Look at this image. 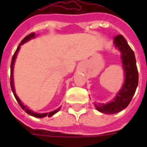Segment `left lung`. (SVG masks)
Listing matches in <instances>:
<instances>
[{
	"instance_id": "8db88e82",
	"label": "left lung",
	"mask_w": 147,
	"mask_h": 147,
	"mask_svg": "<svg viewBox=\"0 0 147 147\" xmlns=\"http://www.w3.org/2000/svg\"><path fill=\"white\" fill-rule=\"evenodd\" d=\"M113 41L116 47L121 53V60L125 71V80L120 91L113 101L107 104L94 103L99 112L106 114L117 113L126 108L131 101L139 83V72L134 52L123 35L119 34L115 36Z\"/></svg>"
}]
</instances>
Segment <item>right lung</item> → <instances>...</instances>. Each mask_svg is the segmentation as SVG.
I'll return each mask as SVG.
<instances>
[{
  "instance_id": "add662e5",
  "label": "right lung",
  "mask_w": 147,
  "mask_h": 147,
  "mask_svg": "<svg viewBox=\"0 0 147 147\" xmlns=\"http://www.w3.org/2000/svg\"><path fill=\"white\" fill-rule=\"evenodd\" d=\"M34 36H35V34L34 33H30V34H28L27 36H26L25 38H24L22 41H21V42L20 43V45H19V46L17 47V49H16V52H15L14 55L12 56V58H11V76H10V85H11V90H12V92H13V94H14L15 98H16V101H17V102L19 103V105H20V106L21 108L23 109L26 113H27V114H29V115H30V116H32V117H38V118H42V117H46V116H48L49 117H52L53 114H55L56 113H57L58 111L60 110V109H61V107L60 108H58L57 109H56V110H54L53 112H50V113H34V112H32L31 110H30L29 109L27 108L26 105H24L22 102H21V101L20 100V98H18L17 95L16 94V92H15V90H14V84H13V76H12V74H13V65H14V62H15V60H16V54H17L18 51H19V49H20V45H22V44H24V42H27V41H29L30 39L33 38H34Z\"/></svg>"
}]
</instances>
